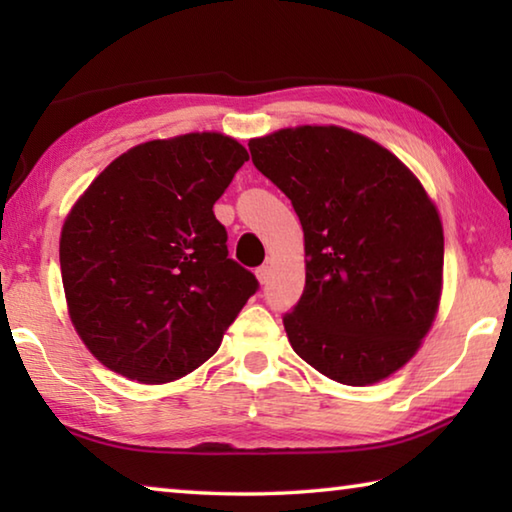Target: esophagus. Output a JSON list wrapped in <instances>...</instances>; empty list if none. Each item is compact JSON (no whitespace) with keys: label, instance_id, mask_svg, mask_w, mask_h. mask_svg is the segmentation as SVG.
Listing matches in <instances>:
<instances>
[{"label":"esophagus","instance_id":"1","mask_svg":"<svg viewBox=\"0 0 512 512\" xmlns=\"http://www.w3.org/2000/svg\"><path fill=\"white\" fill-rule=\"evenodd\" d=\"M255 275H257V280H259V282L266 284V282H268V277H271V266H268V264H262V266H259L257 271H255Z\"/></svg>","mask_w":512,"mask_h":512}]
</instances>
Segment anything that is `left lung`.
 I'll return each mask as SVG.
<instances>
[{"label":"left lung","mask_w":512,"mask_h":512,"mask_svg":"<svg viewBox=\"0 0 512 512\" xmlns=\"http://www.w3.org/2000/svg\"><path fill=\"white\" fill-rule=\"evenodd\" d=\"M305 232V291L282 316L325 377L366 386L402 368L436 316L445 239L436 205L384 146L339 126L248 142Z\"/></svg>","instance_id":"left-lung-1"}]
</instances>
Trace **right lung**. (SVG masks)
<instances>
[{
	"instance_id": "obj_1",
	"label": "right lung",
	"mask_w": 512,
	"mask_h": 512,
	"mask_svg": "<svg viewBox=\"0 0 512 512\" xmlns=\"http://www.w3.org/2000/svg\"><path fill=\"white\" fill-rule=\"evenodd\" d=\"M246 160L219 133L146 142L110 162L69 212L60 235L69 316L103 366L164 384L219 350L259 289L228 257L212 210Z\"/></svg>"
}]
</instances>
